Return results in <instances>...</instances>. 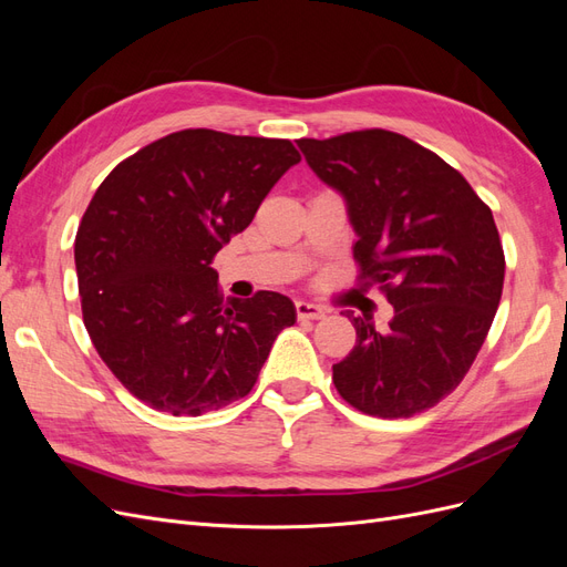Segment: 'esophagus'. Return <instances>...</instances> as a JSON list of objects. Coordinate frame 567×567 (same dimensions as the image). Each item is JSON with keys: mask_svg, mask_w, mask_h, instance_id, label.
I'll return each instance as SVG.
<instances>
[{"mask_svg": "<svg viewBox=\"0 0 567 567\" xmlns=\"http://www.w3.org/2000/svg\"><path fill=\"white\" fill-rule=\"evenodd\" d=\"M296 315H298L300 321H307V319H323V317H326V310H323L321 305L298 300V302H296Z\"/></svg>", "mask_w": 567, "mask_h": 567, "instance_id": "1", "label": "esophagus"}]
</instances>
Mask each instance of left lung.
<instances>
[{"instance_id":"8db88e82","label":"left lung","mask_w":567,"mask_h":567,"mask_svg":"<svg viewBox=\"0 0 567 567\" xmlns=\"http://www.w3.org/2000/svg\"><path fill=\"white\" fill-rule=\"evenodd\" d=\"M315 175L346 198L359 284L392 305L385 329L348 319L352 352L333 364L340 398L379 419H409L463 381L504 288L492 210L437 153L388 130L298 140Z\"/></svg>"}]
</instances>
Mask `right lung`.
<instances>
[{
	"mask_svg": "<svg viewBox=\"0 0 567 567\" xmlns=\"http://www.w3.org/2000/svg\"><path fill=\"white\" fill-rule=\"evenodd\" d=\"M296 163L288 140L182 130L101 182L75 236L82 319L136 400L200 416L252 390L296 305L274 290L225 302L210 265Z\"/></svg>",
	"mask_w": 567,
	"mask_h": 567,
	"instance_id": "right-lung-1",
	"label": "right lung"
}]
</instances>
